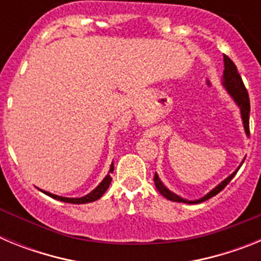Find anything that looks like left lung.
<instances>
[{
    "label": "left lung",
    "mask_w": 261,
    "mask_h": 261,
    "mask_svg": "<svg viewBox=\"0 0 261 261\" xmlns=\"http://www.w3.org/2000/svg\"><path fill=\"white\" fill-rule=\"evenodd\" d=\"M223 60H225L223 85H225V87L227 89V91L231 94L232 98L235 99V102L238 103V106L241 107V114H242V119H243L244 129H246V133L250 136V111H251V106H250V96H248L247 89H246V86H244L241 74L238 73V69H237V65H235L234 62H232V60L230 59L229 56H226V55H223ZM238 170H239V168H238ZM238 170H237L235 172H232V174L230 175L227 179H225L222 183L218 184V186H217L214 190H212L211 192L208 193V195L204 196V197H201L200 200H195V201H190V200L181 199V197L176 196L175 193H172L171 191H168L167 188L163 186L162 181L159 180V177H158V175H156V174L154 175V184H155L156 190L159 191V193H161L163 197H166L167 200H170V201L187 202V204H199V202L206 201V200H209L211 197H213V196L218 195V193H220L221 191H222L223 188H225V187L227 186L230 181H231V179L235 176V174L238 172Z\"/></svg>",
    "instance_id": "1"
}]
</instances>
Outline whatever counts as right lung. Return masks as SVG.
<instances>
[{
	"mask_svg": "<svg viewBox=\"0 0 261 261\" xmlns=\"http://www.w3.org/2000/svg\"><path fill=\"white\" fill-rule=\"evenodd\" d=\"M114 171V163L111 165V168H110V172H108L107 176L103 179V181L100 184H99L98 187H96L95 190L93 191L91 193H89V195L84 196V197H80V199H69V197H61V196H57V195H52V193L49 192H43L45 193V195L50 196V197H53V199L56 200H60V201H64V202H70V204H87V202H93L95 201V200L100 199L103 196V193L107 191V188L110 187L111 184V180H112V177H111V172Z\"/></svg>",
	"mask_w": 261,
	"mask_h": 261,
	"instance_id": "right-lung-1",
	"label": "right lung"
}]
</instances>
